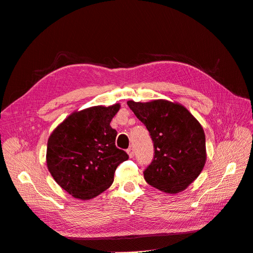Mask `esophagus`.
<instances>
[{
    "mask_svg": "<svg viewBox=\"0 0 253 253\" xmlns=\"http://www.w3.org/2000/svg\"><path fill=\"white\" fill-rule=\"evenodd\" d=\"M126 152H127V154H128V156L129 157H134V155H135V151H134V149L131 147V148H128L127 150H126Z\"/></svg>",
    "mask_w": 253,
    "mask_h": 253,
    "instance_id": "1",
    "label": "esophagus"
}]
</instances>
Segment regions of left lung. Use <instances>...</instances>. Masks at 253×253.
I'll use <instances>...</instances> for the list:
<instances>
[{"mask_svg":"<svg viewBox=\"0 0 253 253\" xmlns=\"http://www.w3.org/2000/svg\"><path fill=\"white\" fill-rule=\"evenodd\" d=\"M127 105L147 126L154 143V159L143 172L145 181L170 194L187 189L206 164L202 125L185 106L165 99L129 100Z\"/></svg>","mask_w":253,"mask_h":253,"instance_id":"left-lung-1","label":"left lung"}]
</instances>
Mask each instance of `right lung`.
Listing matches in <instances>:
<instances>
[{
  "label": "right lung",
  "instance_id": "add662e5",
  "mask_svg": "<svg viewBox=\"0 0 253 253\" xmlns=\"http://www.w3.org/2000/svg\"><path fill=\"white\" fill-rule=\"evenodd\" d=\"M119 103L76 111L53 129L46 165L58 185L78 200H91L111 187L117 167L128 158L115 145L110 126Z\"/></svg>",
  "mask_w": 253,
  "mask_h": 253
}]
</instances>
